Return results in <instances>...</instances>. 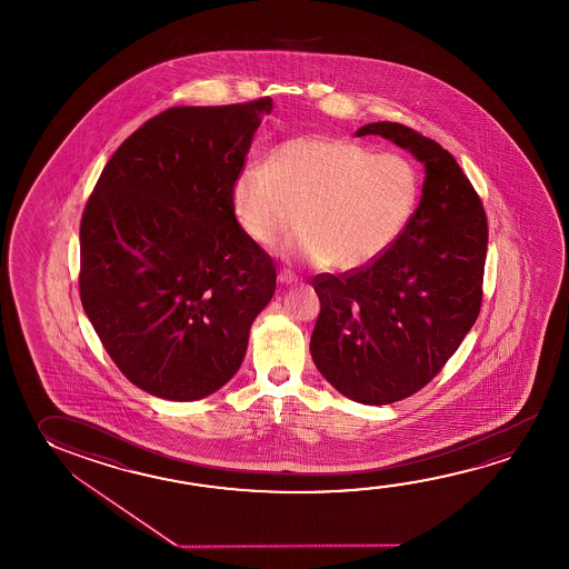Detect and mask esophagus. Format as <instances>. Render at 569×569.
I'll return each instance as SVG.
<instances>
[{
	"instance_id": "1",
	"label": "esophagus",
	"mask_w": 569,
	"mask_h": 569,
	"mask_svg": "<svg viewBox=\"0 0 569 569\" xmlns=\"http://www.w3.org/2000/svg\"><path fill=\"white\" fill-rule=\"evenodd\" d=\"M278 281H280L281 286H289V283H296V276H293V273H291V271H280V273H278Z\"/></svg>"
}]
</instances>
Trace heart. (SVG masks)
<instances>
[{
  "mask_svg": "<svg viewBox=\"0 0 569 569\" xmlns=\"http://www.w3.org/2000/svg\"><path fill=\"white\" fill-rule=\"evenodd\" d=\"M419 174L397 152L337 137L283 142L268 164H248L232 187L243 232L273 248L296 230L299 260L363 270L391 250L419 204Z\"/></svg>",
  "mask_w": 569,
  "mask_h": 569,
  "instance_id": "1",
  "label": "heart"
}]
</instances>
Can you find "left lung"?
Masks as SVG:
<instances>
[{
	"label": "left lung",
	"instance_id": "obj_1",
	"mask_svg": "<svg viewBox=\"0 0 569 569\" xmlns=\"http://www.w3.org/2000/svg\"><path fill=\"white\" fill-rule=\"evenodd\" d=\"M425 164L422 196L401 238L363 270L319 273L311 336L319 373L351 401L389 405L429 385L475 326L488 222L480 196L438 142L399 122H371Z\"/></svg>",
	"mask_w": 569,
	"mask_h": 569
}]
</instances>
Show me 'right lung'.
<instances>
[{"instance_id": "obj_1", "label": "right lung", "mask_w": 569, "mask_h": 569, "mask_svg": "<svg viewBox=\"0 0 569 569\" xmlns=\"http://www.w3.org/2000/svg\"><path fill=\"white\" fill-rule=\"evenodd\" d=\"M270 112V97L160 112L117 149L84 206V313L121 373L160 399L224 387L276 291L273 260L232 206Z\"/></svg>"}]
</instances>
